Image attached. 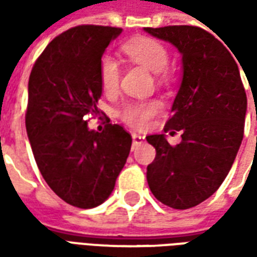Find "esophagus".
Masks as SVG:
<instances>
[{
  "label": "esophagus",
  "mask_w": 257,
  "mask_h": 257,
  "mask_svg": "<svg viewBox=\"0 0 257 257\" xmlns=\"http://www.w3.org/2000/svg\"><path fill=\"white\" fill-rule=\"evenodd\" d=\"M132 140H134V146L140 145L142 142H145V136H142V135L138 134H132Z\"/></svg>",
  "instance_id": "34e87169"
}]
</instances>
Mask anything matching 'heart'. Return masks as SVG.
Returning a JSON list of instances; mask_svg holds the SVG:
<instances>
[{"label":"heart","mask_w":257,"mask_h":257,"mask_svg":"<svg viewBox=\"0 0 257 257\" xmlns=\"http://www.w3.org/2000/svg\"><path fill=\"white\" fill-rule=\"evenodd\" d=\"M122 52L131 60L147 67L153 73H161L167 67L169 53L161 42L149 37H140L122 45ZM99 81L104 93H114L119 84V67L110 55H104L99 62ZM161 101L129 100L118 110L122 121L134 128H145L150 119L161 110Z\"/></svg>","instance_id":"1"}]
</instances>
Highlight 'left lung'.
<instances>
[{
	"label": "left lung",
	"mask_w": 257,
	"mask_h": 257,
	"mask_svg": "<svg viewBox=\"0 0 257 257\" xmlns=\"http://www.w3.org/2000/svg\"><path fill=\"white\" fill-rule=\"evenodd\" d=\"M182 55V82L165 132L182 131V142L146 139L156 147L147 182L158 201L189 209L209 198L230 172L243 138L246 93L235 60L219 40L194 26L145 29Z\"/></svg>",
	"instance_id": "obj_1"
}]
</instances>
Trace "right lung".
Masks as SVG:
<instances>
[{"label":"right lung","mask_w":257,"mask_h":257,"mask_svg":"<svg viewBox=\"0 0 257 257\" xmlns=\"http://www.w3.org/2000/svg\"><path fill=\"white\" fill-rule=\"evenodd\" d=\"M122 29L78 26L56 37L29 78L26 129L42 178L67 204L89 209L114 190L132 146L117 123L99 134L88 114H99V62Z\"/></svg>","instance_id":"right-lung-1"}]
</instances>
